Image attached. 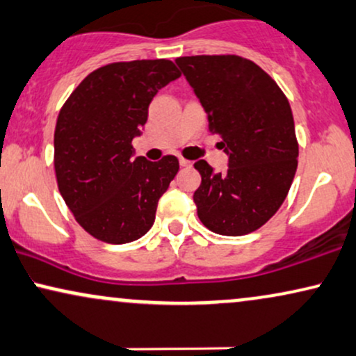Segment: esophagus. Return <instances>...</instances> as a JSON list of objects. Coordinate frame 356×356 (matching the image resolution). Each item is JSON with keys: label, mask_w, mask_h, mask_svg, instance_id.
Returning <instances> with one entry per match:
<instances>
[{"label": "esophagus", "mask_w": 356, "mask_h": 356, "mask_svg": "<svg viewBox=\"0 0 356 356\" xmlns=\"http://www.w3.org/2000/svg\"><path fill=\"white\" fill-rule=\"evenodd\" d=\"M191 161H189V160H186V159H183V156H181V159H179V167H183V168H189V167H191Z\"/></svg>", "instance_id": "34e87169"}]
</instances>
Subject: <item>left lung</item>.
<instances>
[{
  "label": "left lung",
  "mask_w": 356,
  "mask_h": 356,
  "mask_svg": "<svg viewBox=\"0 0 356 356\" xmlns=\"http://www.w3.org/2000/svg\"><path fill=\"white\" fill-rule=\"evenodd\" d=\"M177 65L219 134L229 156L220 173L197 160V218L220 235H245L275 216L298 168L291 106L268 73L237 55L179 57Z\"/></svg>",
  "instance_id": "8db88e82"
}]
</instances>
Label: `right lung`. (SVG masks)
Masks as SVG:
<instances>
[{"instance_id": "obj_1", "label": "right lung", "mask_w": 356, "mask_h": 356, "mask_svg": "<svg viewBox=\"0 0 356 356\" xmlns=\"http://www.w3.org/2000/svg\"><path fill=\"white\" fill-rule=\"evenodd\" d=\"M181 76L170 60L109 63L90 73L60 109L54 136L58 191L76 222L106 243H129L154 225L178 173L173 155L134 156L149 104Z\"/></svg>"}]
</instances>
